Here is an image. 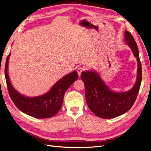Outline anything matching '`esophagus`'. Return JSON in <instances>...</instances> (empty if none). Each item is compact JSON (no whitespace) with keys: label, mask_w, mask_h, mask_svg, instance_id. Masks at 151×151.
<instances>
[{"label":"esophagus","mask_w":151,"mask_h":151,"mask_svg":"<svg viewBox=\"0 0 151 151\" xmlns=\"http://www.w3.org/2000/svg\"><path fill=\"white\" fill-rule=\"evenodd\" d=\"M84 70H85V68H84L83 67H79L78 68H77V73H78V75H79V76H81V72H83V71H84Z\"/></svg>","instance_id":"esophagus-1"}]
</instances>
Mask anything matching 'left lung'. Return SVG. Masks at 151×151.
<instances>
[{"label":"left lung","instance_id":"8db88e82","mask_svg":"<svg viewBox=\"0 0 151 151\" xmlns=\"http://www.w3.org/2000/svg\"><path fill=\"white\" fill-rule=\"evenodd\" d=\"M125 40L137 60V79L132 89L123 93L113 92L97 72L86 71L81 73L87 104L91 110L100 118H112L126 113L133 106L137 97L142 81V66L138 47L134 37L128 31H125Z\"/></svg>","mask_w":151,"mask_h":151}]
</instances>
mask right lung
Returning <instances> with one entry per match:
<instances>
[{"mask_svg":"<svg viewBox=\"0 0 151 151\" xmlns=\"http://www.w3.org/2000/svg\"><path fill=\"white\" fill-rule=\"evenodd\" d=\"M9 57L10 53L6 59L5 77L9 94L16 107L22 112L36 118H47L55 115L62 107L66 91L78 78L77 71L62 77L46 94L37 97H26L18 93L11 83L7 70Z\"/></svg>","mask_w":151,"mask_h":151,"instance_id":"1","label":"right lung"}]
</instances>
